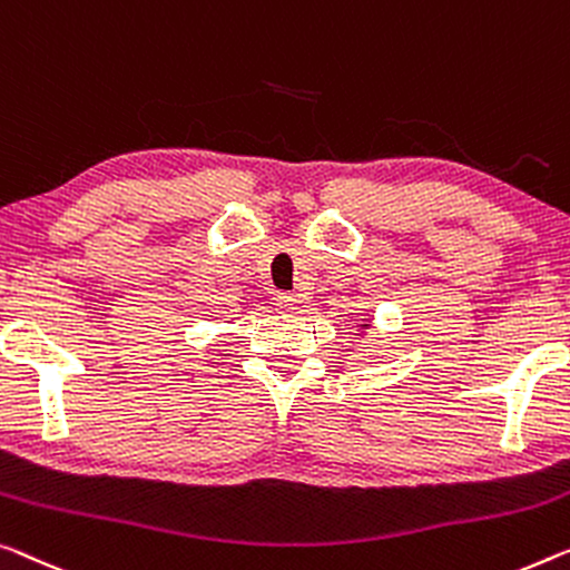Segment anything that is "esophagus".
Segmentation results:
<instances>
[{
	"mask_svg": "<svg viewBox=\"0 0 570 570\" xmlns=\"http://www.w3.org/2000/svg\"><path fill=\"white\" fill-rule=\"evenodd\" d=\"M276 307L282 312H294L296 307H299V299H296L294 294H278L276 296Z\"/></svg>",
	"mask_w": 570,
	"mask_h": 570,
	"instance_id": "1",
	"label": "esophagus"
}]
</instances>
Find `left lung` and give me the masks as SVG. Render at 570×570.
<instances>
[{
  "instance_id": "obj_1",
  "label": "left lung",
  "mask_w": 570,
  "mask_h": 570,
  "mask_svg": "<svg viewBox=\"0 0 570 570\" xmlns=\"http://www.w3.org/2000/svg\"><path fill=\"white\" fill-rule=\"evenodd\" d=\"M366 327H368V325H363V330H366Z\"/></svg>"
}]
</instances>
